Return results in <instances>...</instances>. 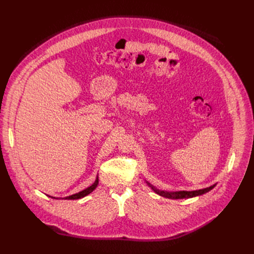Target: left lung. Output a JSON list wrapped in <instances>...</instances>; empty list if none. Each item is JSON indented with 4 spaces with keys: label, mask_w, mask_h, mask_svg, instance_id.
I'll return each mask as SVG.
<instances>
[{
    "label": "left lung",
    "mask_w": 254,
    "mask_h": 254,
    "mask_svg": "<svg viewBox=\"0 0 254 254\" xmlns=\"http://www.w3.org/2000/svg\"><path fill=\"white\" fill-rule=\"evenodd\" d=\"M215 187V185L210 186L208 188L204 189H200V190H195V191H180V192H164V191H160L158 189H156L154 187H152V189L158 193L159 195L167 197V198H173V199H178V198H190L193 196H197V195H201L203 193H206L210 190H212Z\"/></svg>",
    "instance_id": "8db88e82"
}]
</instances>
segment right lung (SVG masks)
I'll use <instances>...</instances> for the list:
<instances>
[{"mask_svg":"<svg viewBox=\"0 0 254 254\" xmlns=\"http://www.w3.org/2000/svg\"><path fill=\"white\" fill-rule=\"evenodd\" d=\"M98 177H97V179H96V181L94 182V184L93 185H91L90 187H88L87 189H84V190H82V191H80V192H78V193H75V194H73V195H70V196H67V197H65L66 199H78V198H82V197H84V196H87L88 194H90V193L97 187V185H98Z\"/></svg>","mask_w":254,"mask_h":254,"instance_id":"obj_1","label":"right lung"}]
</instances>
